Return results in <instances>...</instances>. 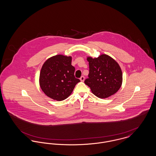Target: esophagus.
I'll list each match as a JSON object with an SVG mask.
<instances>
[{"label": "esophagus", "instance_id": "obj_1", "mask_svg": "<svg viewBox=\"0 0 156 156\" xmlns=\"http://www.w3.org/2000/svg\"><path fill=\"white\" fill-rule=\"evenodd\" d=\"M80 80H81V82L84 81V80H85V78H84V76H82L80 78Z\"/></svg>", "mask_w": 156, "mask_h": 156}]
</instances>
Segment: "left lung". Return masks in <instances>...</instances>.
I'll return each mask as SVG.
<instances>
[{
    "instance_id": "obj_1",
    "label": "left lung",
    "mask_w": 156,
    "mask_h": 156,
    "mask_svg": "<svg viewBox=\"0 0 156 156\" xmlns=\"http://www.w3.org/2000/svg\"><path fill=\"white\" fill-rule=\"evenodd\" d=\"M87 61L89 62V78L84 82L90 88L92 94L104 99L116 93L123 81L119 64L105 54L95 58L87 57Z\"/></svg>"
}]
</instances>
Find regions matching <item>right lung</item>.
<instances>
[{
  "mask_svg": "<svg viewBox=\"0 0 156 156\" xmlns=\"http://www.w3.org/2000/svg\"><path fill=\"white\" fill-rule=\"evenodd\" d=\"M72 57L61 54L48 58L41 67L39 84L49 98L57 101L67 99L80 82L75 78V68L71 65Z\"/></svg>",
  "mask_w": 156,
  "mask_h": 156,
  "instance_id": "obj_1",
  "label": "right lung"
}]
</instances>
